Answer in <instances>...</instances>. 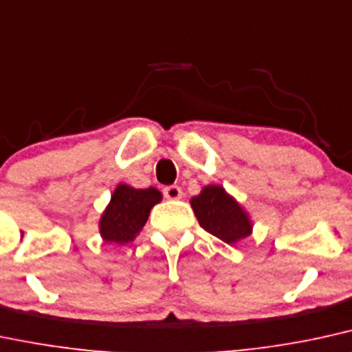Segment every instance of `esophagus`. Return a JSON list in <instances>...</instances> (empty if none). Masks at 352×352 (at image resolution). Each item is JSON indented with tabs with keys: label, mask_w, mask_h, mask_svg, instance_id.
<instances>
[{
	"label": "esophagus",
	"mask_w": 352,
	"mask_h": 352,
	"mask_svg": "<svg viewBox=\"0 0 352 352\" xmlns=\"http://www.w3.org/2000/svg\"><path fill=\"white\" fill-rule=\"evenodd\" d=\"M164 197L167 198V200H180V198L184 197V192H182V188L177 187V185H170V187L164 188Z\"/></svg>",
	"instance_id": "esophagus-1"
}]
</instances>
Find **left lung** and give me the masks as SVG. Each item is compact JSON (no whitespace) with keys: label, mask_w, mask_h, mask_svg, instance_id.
<instances>
[{"label":"left lung","mask_w":352,"mask_h":352,"mask_svg":"<svg viewBox=\"0 0 352 352\" xmlns=\"http://www.w3.org/2000/svg\"><path fill=\"white\" fill-rule=\"evenodd\" d=\"M198 223L226 244H236L252 232L249 213L221 185H206L190 200Z\"/></svg>","instance_id":"8db88e82"}]
</instances>
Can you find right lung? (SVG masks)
Masks as SVG:
<instances>
[{"instance_id": "right-lung-1", "label": "right lung", "mask_w": 352, "mask_h": 352, "mask_svg": "<svg viewBox=\"0 0 352 352\" xmlns=\"http://www.w3.org/2000/svg\"><path fill=\"white\" fill-rule=\"evenodd\" d=\"M162 201L157 188H134L120 184L100 218V234L104 243L124 244L133 241L149 218L151 210Z\"/></svg>"}]
</instances>
